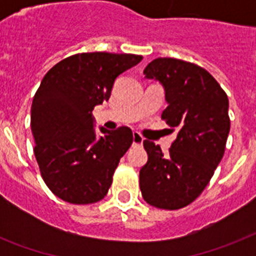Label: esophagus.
<instances>
[{
    "label": "esophagus",
    "instance_id": "34e87169",
    "mask_svg": "<svg viewBox=\"0 0 256 256\" xmlns=\"http://www.w3.org/2000/svg\"><path fill=\"white\" fill-rule=\"evenodd\" d=\"M144 144V138L140 132H134L132 134V144Z\"/></svg>",
    "mask_w": 256,
    "mask_h": 256
}]
</instances>
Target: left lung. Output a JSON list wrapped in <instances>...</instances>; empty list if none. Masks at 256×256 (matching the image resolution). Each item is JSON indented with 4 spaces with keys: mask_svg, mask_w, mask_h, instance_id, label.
Instances as JSON below:
<instances>
[{
    "mask_svg": "<svg viewBox=\"0 0 256 256\" xmlns=\"http://www.w3.org/2000/svg\"><path fill=\"white\" fill-rule=\"evenodd\" d=\"M164 86L168 108L162 120L178 136L168 156L160 144L144 140L148 164L140 171L142 196L148 204L178 210L208 184L222 160L230 132L228 98L207 70L175 58H156L144 70Z\"/></svg>",
    "mask_w": 256,
    "mask_h": 256,
    "instance_id": "obj_1",
    "label": "left lung"
}]
</instances>
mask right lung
Listing matches in <instances>:
<instances>
[{
	"label": "right lung",
	"instance_id": "right-lung-1",
	"mask_svg": "<svg viewBox=\"0 0 256 256\" xmlns=\"http://www.w3.org/2000/svg\"><path fill=\"white\" fill-rule=\"evenodd\" d=\"M140 61L136 54H74L42 80L30 116L34 156L46 186L62 200L88 204L108 194L132 132L100 128L104 136H96L92 110L110 98L116 77Z\"/></svg>",
	"mask_w": 256,
	"mask_h": 256
}]
</instances>
